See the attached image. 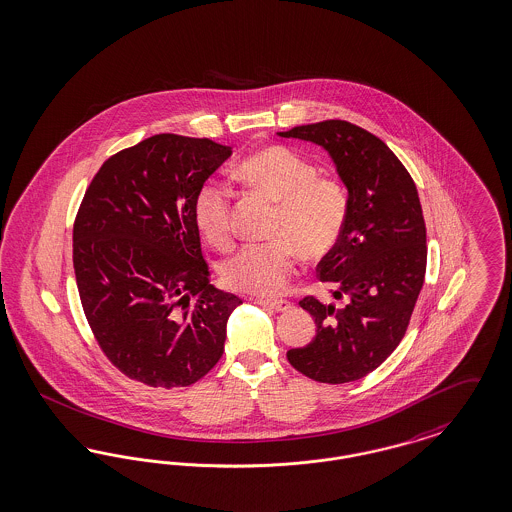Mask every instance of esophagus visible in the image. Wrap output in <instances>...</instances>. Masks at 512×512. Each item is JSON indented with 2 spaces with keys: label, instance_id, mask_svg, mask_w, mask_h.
<instances>
[{
  "label": "esophagus",
  "instance_id": "obj_1",
  "mask_svg": "<svg viewBox=\"0 0 512 512\" xmlns=\"http://www.w3.org/2000/svg\"><path fill=\"white\" fill-rule=\"evenodd\" d=\"M254 304L266 306V308H271V310H275V312H287V310L292 308L290 302H287V300H262V298H254Z\"/></svg>",
  "mask_w": 512,
  "mask_h": 512
}]
</instances>
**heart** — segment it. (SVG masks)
Returning <instances> with one entry per match:
<instances>
[{
  "instance_id": "heart-1",
  "label": "heart",
  "mask_w": 512,
  "mask_h": 512,
  "mask_svg": "<svg viewBox=\"0 0 512 512\" xmlns=\"http://www.w3.org/2000/svg\"><path fill=\"white\" fill-rule=\"evenodd\" d=\"M235 176L256 193L279 204L269 245L243 246L222 264L227 289L256 296H273L287 287L296 254L306 260L325 258L338 245L346 218L348 197L333 178L317 176L304 156L283 145H267L241 160ZM193 220L200 237L214 248L231 245V193L216 181L204 183L195 197Z\"/></svg>"
}]
</instances>
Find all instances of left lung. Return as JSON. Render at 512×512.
I'll use <instances>...</instances> for the list:
<instances>
[{
	"label": "left lung",
	"mask_w": 512,
	"mask_h": 512,
	"mask_svg": "<svg viewBox=\"0 0 512 512\" xmlns=\"http://www.w3.org/2000/svg\"><path fill=\"white\" fill-rule=\"evenodd\" d=\"M277 135L321 147L348 193L344 233L319 262V279L342 302L304 298L315 338L287 357L317 382L359 380L398 348L423 289L426 227L417 187L382 139L350 122L325 120Z\"/></svg>",
	"instance_id": "1"
}]
</instances>
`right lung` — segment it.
<instances>
[{
    "mask_svg": "<svg viewBox=\"0 0 512 512\" xmlns=\"http://www.w3.org/2000/svg\"><path fill=\"white\" fill-rule=\"evenodd\" d=\"M233 155L206 137L158 134L111 156L72 233L76 283L101 350L147 386H189L223 354L243 300L214 289L193 204Z\"/></svg>",
    "mask_w": 512,
    "mask_h": 512,
    "instance_id": "right-lung-1",
    "label": "right lung"
}]
</instances>
